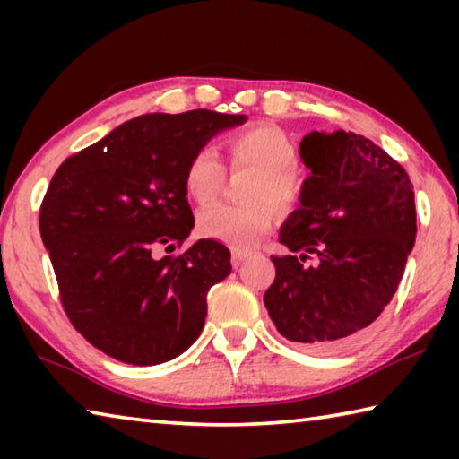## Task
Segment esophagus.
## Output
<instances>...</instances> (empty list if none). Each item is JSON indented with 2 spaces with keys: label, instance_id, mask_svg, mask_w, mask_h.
<instances>
[{
  "label": "esophagus",
  "instance_id": "esophagus-1",
  "mask_svg": "<svg viewBox=\"0 0 459 459\" xmlns=\"http://www.w3.org/2000/svg\"><path fill=\"white\" fill-rule=\"evenodd\" d=\"M247 259H248V255L245 251H238V248H235V251H232V265H235V267L243 265Z\"/></svg>",
  "mask_w": 459,
  "mask_h": 459
}]
</instances>
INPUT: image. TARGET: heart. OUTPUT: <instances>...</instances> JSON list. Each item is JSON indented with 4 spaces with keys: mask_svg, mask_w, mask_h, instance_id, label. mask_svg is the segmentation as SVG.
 I'll use <instances>...</instances> for the list:
<instances>
[{
    "mask_svg": "<svg viewBox=\"0 0 459 459\" xmlns=\"http://www.w3.org/2000/svg\"><path fill=\"white\" fill-rule=\"evenodd\" d=\"M230 160L237 168L259 172L251 188L253 200L287 202L293 196V169L298 152L283 131L275 127H253L229 139ZM224 184V166L212 147H200L184 172V188L196 204H211ZM273 224V208L267 202L245 206L216 204L202 211L198 230L237 248H251L267 235Z\"/></svg>",
    "mask_w": 459,
    "mask_h": 459,
    "instance_id": "1",
    "label": "heart"
}]
</instances>
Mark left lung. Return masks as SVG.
I'll use <instances>...</instances> for the list:
<instances>
[{
    "instance_id": "8db88e82",
    "label": "left lung",
    "mask_w": 459,
    "mask_h": 459,
    "mask_svg": "<svg viewBox=\"0 0 459 459\" xmlns=\"http://www.w3.org/2000/svg\"><path fill=\"white\" fill-rule=\"evenodd\" d=\"M309 174L279 229L285 257L263 295L283 338L317 352L360 342L393 299L415 245V192L385 150L351 131H312L299 143ZM316 254V266H304Z\"/></svg>"
}]
</instances>
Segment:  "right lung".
<instances>
[{
	"label": "right lung",
	"mask_w": 459,
	"mask_h": 459,
	"mask_svg": "<svg viewBox=\"0 0 459 459\" xmlns=\"http://www.w3.org/2000/svg\"><path fill=\"white\" fill-rule=\"evenodd\" d=\"M247 115L147 113L65 160L40 208V235L68 320L121 362L153 367L200 336L206 295L230 251L194 229L184 172L194 153Z\"/></svg>",
	"instance_id": "right-lung-1"
}]
</instances>
